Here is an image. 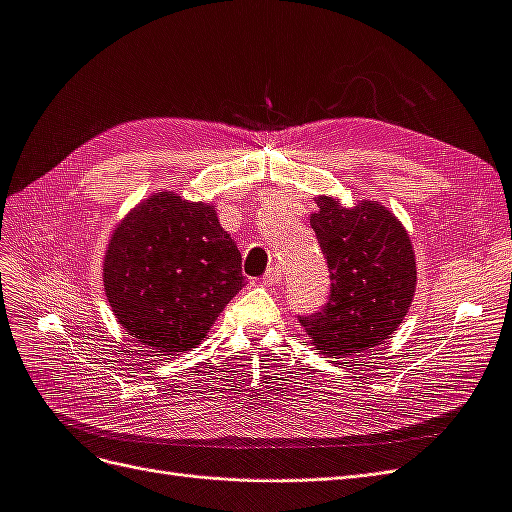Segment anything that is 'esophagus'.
Segmentation results:
<instances>
[{"label":"esophagus","instance_id":"1","mask_svg":"<svg viewBox=\"0 0 512 512\" xmlns=\"http://www.w3.org/2000/svg\"><path fill=\"white\" fill-rule=\"evenodd\" d=\"M280 282H282V271L277 267L269 269L265 275H262V284L265 286H277Z\"/></svg>","mask_w":512,"mask_h":512}]
</instances>
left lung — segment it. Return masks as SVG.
Returning <instances> with one entry per match:
<instances>
[{"label":"left lung","instance_id":"obj_1","mask_svg":"<svg viewBox=\"0 0 512 512\" xmlns=\"http://www.w3.org/2000/svg\"><path fill=\"white\" fill-rule=\"evenodd\" d=\"M312 224L327 258L331 294L316 314L299 316L314 346L333 356H348L374 346L397 331L408 314L416 265L408 232L376 200L339 207L318 198Z\"/></svg>","mask_w":512,"mask_h":512}]
</instances>
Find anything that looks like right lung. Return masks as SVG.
<instances>
[{
  "label": "right lung",
  "instance_id": "add662e5",
  "mask_svg": "<svg viewBox=\"0 0 512 512\" xmlns=\"http://www.w3.org/2000/svg\"><path fill=\"white\" fill-rule=\"evenodd\" d=\"M243 286L241 252L213 207L168 192L128 213L104 258V290L123 329L175 356L198 346Z\"/></svg>",
  "mask_w": 512,
  "mask_h": 512
}]
</instances>
